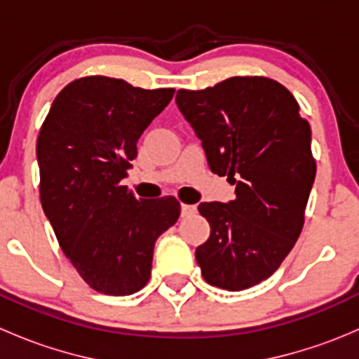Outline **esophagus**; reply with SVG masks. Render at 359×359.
<instances>
[{"mask_svg": "<svg viewBox=\"0 0 359 359\" xmlns=\"http://www.w3.org/2000/svg\"><path fill=\"white\" fill-rule=\"evenodd\" d=\"M196 212V206L194 205H180V215L182 217H189V215H193V213Z\"/></svg>", "mask_w": 359, "mask_h": 359, "instance_id": "esophagus-1", "label": "esophagus"}]
</instances>
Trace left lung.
Wrapping results in <instances>:
<instances>
[{"label":"left lung","mask_w":359,"mask_h":359,"mask_svg":"<svg viewBox=\"0 0 359 359\" xmlns=\"http://www.w3.org/2000/svg\"><path fill=\"white\" fill-rule=\"evenodd\" d=\"M177 106L208 166L236 186L229 203L198 206L210 238L196 248L206 283L240 292L267 280L299 240L316 177L311 126L295 97L264 76L179 90Z\"/></svg>","instance_id":"obj_1"}]
</instances>
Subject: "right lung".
Masks as SVG:
<instances>
[{
    "label": "right lung",
    "instance_id": "add662e5",
    "mask_svg": "<svg viewBox=\"0 0 359 359\" xmlns=\"http://www.w3.org/2000/svg\"><path fill=\"white\" fill-rule=\"evenodd\" d=\"M175 90L86 76L64 86L39 130V198L79 276L106 295L146 287L159 234L177 222L173 196L137 200L121 180L144 130Z\"/></svg>",
    "mask_w": 359,
    "mask_h": 359
}]
</instances>
